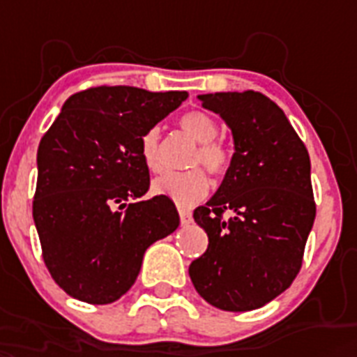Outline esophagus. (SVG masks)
<instances>
[{
  "mask_svg": "<svg viewBox=\"0 0 357 357\" xmlns=\"http://www.w3.org/2000/svg\"><path fill=\"white\" fill-rule=\"evenodd\" d=\"M179 211V222H181V226H187V224H190V220H192V217H190V211L187 209V207H178Z\"/></svg>",
  "mask_w": 357,
  "mask_h": 357,
  "instance_id": "34e87169",
  "label": "esophagus"
}]
</instances>
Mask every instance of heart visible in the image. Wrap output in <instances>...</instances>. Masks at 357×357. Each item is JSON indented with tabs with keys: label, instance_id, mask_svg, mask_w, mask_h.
Listing matches in <instances>:
<instances>
[{
	"label": "heart",
	"instance_id": "b5f03b06",
	"mask_svg": "<svg viewBox=\"0 0 357 357\" xmlns=\"http://www.w3.org/2000/svg\"><path fill=\"white\" fill-rule=\"evenodd\" d=\"M178 123L185 135H189L190 139L198 142L196 150L190 153L187 167H204L213 178H224L231 168L234 153L228 144L217 139V120L206 111H189L179 119ZM159 142H161V133L157 128H150L140 137V157L150 172L161 170ZM151 189L155 195L167 196L178 206H190L207 195L209 181L202 168H190L185 172L162 174L153 179Z\"/></svg>",
	"mask_w": 357,
	"mask_h": 357
}]
</instances>
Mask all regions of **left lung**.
Instances as JSON below:
<instances>
[{
	"label": "left lung",
	"instance_id": "1",
	"mask_svg": "<svg viewBox=\"0 0 357 357\" xmlns=\"http://www.w3.org/2000/svg\"><path fill=\"white\" fill-rule=\"evenodd\" d=\"M231 129L235 153L217 195L195 209L209 244L189 266L202 298L224 311L268 304L300 272L315 222L310 155L287 116L254 91L198 96Z\"/></svg>",
	"mask_w": 357,
	"mask_h": 357
}]
</instances>
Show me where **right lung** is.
<instances>
[{"instance_id": "obj_1", "label": "right lung", "mask_w": 357, "mask_h": 357, "mask_svg": "<svg viewBox=\"0 0 357 357\" xmlns=\"http://www.w3.org/2000/svg\"><path fill=\"white\" fill-rule=\"evenodd\" d=\"M187 96L91 86L66 100L42 137L33 218L42 259L70 296L119 300L139 276L146 248L179 226L170 198H142L150 170L139 142Z\"/></svg>"}]
</instances>
